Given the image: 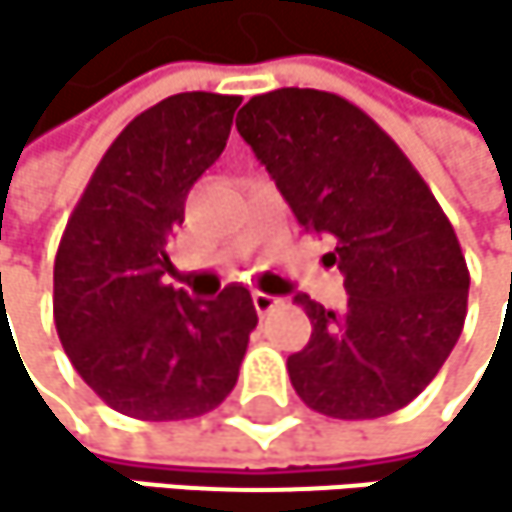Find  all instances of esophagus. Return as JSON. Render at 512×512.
I'll list each match as a JSON object with an SVG mask.
<instances>
[{
    "label": "esophagus",
    "instance_id": "34e87169",
    "mask_svg": "<svg viewBox=\"0 0 512 512\" xmlns=\"http://www.w3.org/2000/svg\"><path fill=\"white\" fill-rule=\"evenodd\" d=\"M251 304H254V310H258V316H267L282 301L276 298V294H267V291H251Z\"/></svg>",
    "mask_w": 512,
    "mask_h": 512
}]
</instances>
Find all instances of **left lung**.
Returning a JSON list of instances; mask_svg holds the SVG:
<instances>
[{
    "label": "left lung",
    "instance_id": "left-lung-1",
    "mask_svg": "<svg viewBox=\"0 0 512 512\" xmlns=\"http://www.w3.org/2000/svg\"><path fill=\"white\" fill-rule=\"evenodd\" d=\"M236 128L307 233L331 239L347 307L294 294L313 334L288 356L291 387L319 415L384 418L455 350L470 273L424 178L359 107L316 88L251 97Z\"/></svg>",
    "mask_w": 512,
    "mask_h": 512
}]
</instances>
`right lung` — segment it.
Segmentation results:
<instances>
[{
  "label": "right lung",
  "mask_w": 512,
  "mask_h": 512,
  "mask_svg": "<svg viewBox=\"0 0 512 512\" xmlns=\"http://www.w3.org/2000/svg\"><path fill=\"white\" fill-rule=\"evenodd\" d=\"M242 97L184 91L131 119L104 153L54 258V325L73 368L110 408L184 421L236 387L251 294L196 301L165 276L193 184L227 147Z\"/></svg>",
  "instance_id": "right-lung-1"
}]
</instances>
